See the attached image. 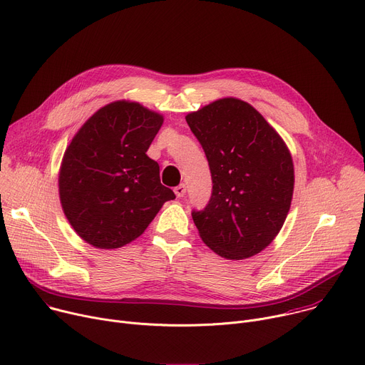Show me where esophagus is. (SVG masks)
I'll list each match as a JSON object with an SVG mask.
<instances>
[{
  "instance_id": "34e87169",
  "label": "esophagus",
  "mask_w": 365,
  "mask_h": 365,
  "mask_svg": "<svg viewBox=\"0 0 365 365\" xmlns=\"http://www.w3.org/2000/svg\"><path fill=\"white\" fill-rule=\"evenodd\" d=\"M175 193H176V196L178 197H182V196H185V193H186V185H179V186H176L175 187Z\"/></svg>"
}]
</instances>
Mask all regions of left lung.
<instances>
[{"label":"left lung","mask_w":365,"mask_h":365,"mask_svg":"<svg viewBox=\"0 0 365 365\" xmlns=\"http://www.w3.org/2000/svg\"><path fill=\"white\" fill-rule=\"evenodd\" d=\"M201 143L212 193L192 218L202 242L230 260L252 257L278 236L294 192L291 153L252 105L224 97L186 115Z\"/></svg>","instance_id":"1"}]
</instances>
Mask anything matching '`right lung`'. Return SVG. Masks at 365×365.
<instances>
[{"mask_svg": "<svg viewBox=\"0 0 365 365\" xmlns=\"http://www.w3.org/2000/svg\"><path fill=\"white\" fill-rule=\"evenodd\" d=\"M163 120L137 102L116 101L93 113L65 150L59 200L86 243L108 250L130 243L176 197L145 154Z\"/></svg>", "mask_w": 365, "mask_h": 365, "instance_id": "right-lung-1", "label": "right lung"}]
</instances>
